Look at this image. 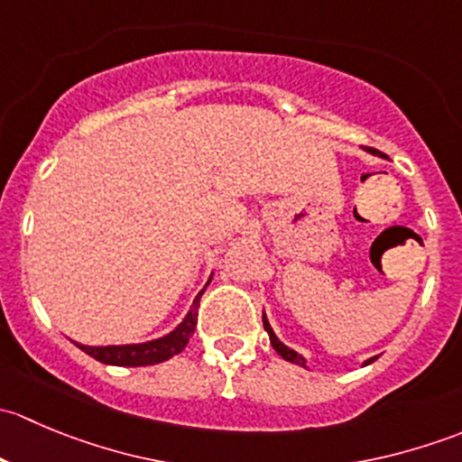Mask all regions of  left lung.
I'll return each mask as SVG.
<instances>
[{
  "instance_id": "1",
  "label": "left lung",
  "mask_w": 462,
  "mask_h": 462,
  "mask_svg": "<svg viewBox=\"0 0 462 462\" xmlns=\"http://www.w3.org/2000/svg\"><path fill=\"white\" fill-rule=\"evenodd\" d=\"M263 328L268 330V335H270V344H273V348L274 351L279 353V356L283 357V360H288V362H292V365H300V366H306V360L304 357L300 356V353H295L292 351V348H288L286 344H282L277 339V335L273 333V328H270V324H268V319H265V315H263ZM375 357H371V360H366V365H371V362H374Z\"/></svg>"
}]
</instances>
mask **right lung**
Returning a JSON list of instances; mask_svg holds the SVG:
<instances>
[{
  "mask_svg": "<svg viewBox=\"0 0 462 462\" xmlns=\"http://www.w3.org/2000/svg\"><path fill=\"white\" fill-rule=\"evenodd\" d=\"M203 292L205 288L199 292L197 300H194L188 318L180 321V324L176 326V330H171L165 337L144 344H127V346H85V344H78V348H82L87 356L96 357L102 365L114 366H149L170 360V357L179 356V353L188 346L189 337L194 335V328H197L199 321V300H201Z\"/></svg>",
  "mask_w": 462,
  "mask_h": 462,
  "instance_id": "right-lung-1",
  "label": "right lung"
}]
</instances>
